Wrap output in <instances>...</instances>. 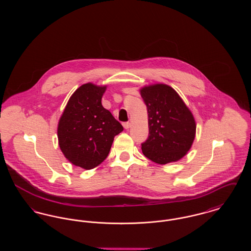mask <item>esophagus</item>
<instances>
[{
  "instance_id": "obj_1",
  "label": "esophagus",
  "mask_w": 251,
  "mask_h": 251,
  "mask_svg": "<svg viewBox=\"0 0 251 251\" xmlns=\"http://www.w3.org/2000/svg\"><path fill=\"white\" fill-rule=\"evenodd\" d=\"M122 125H123V127H124L125 129H129V128L131 127V123H130V122H124Z\"/></svg>"
}]
</instances>
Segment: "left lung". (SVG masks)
I'll return each mask as SVG.
<instances>
[{"label": "left lung", "mask_w": 251, "mask_h": 251, "mask_svg": "<svg viewBox=\"0 0 251 251\" xmlns=\"http://www.w3.org/2000/svg\"><path fill=\"white\" fill-rule=\"evenodd\" d=\"M140 93L149 118V137L141 144L144 155L159 165L181 159L190 150L196 134L190 110L167 84L145 86Z\"/></svg>", "instance_id": "8db88e82"}]
</instances>
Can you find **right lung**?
<instances>
[{
  "label": "right lung",
  "instance_id": "add662e5",
  "mask_svg": "<svg viewBox=\"0 0 251 251\" xmlns=\"http://www.w3.org/2000/svg\"><path fill=\"white\" fill-rule=\"evenodd\" d=\"M106 86L83 84L70 98L58 123L59 147L74 166L92 169L107 157L123 127L102 106Z\"/></svg>",
  "mask_w": 251,
  "mask_h": 251
}]
</instances>
